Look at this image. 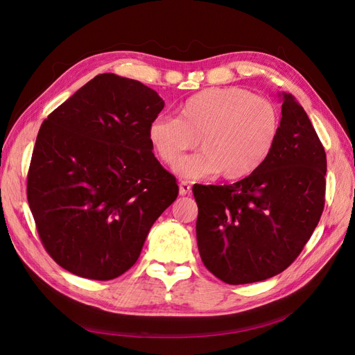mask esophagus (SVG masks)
I'll return each instance as SVG.
<instances>
[{
    "instance_id": "esophagus-1",
    "label": "esophagus",
    "mask_w": 355,
    "mask_h": 355,
    "mask_svg": "<svg viewBox=\"0 0 355 355\" xmlns=\"http://www.w3.org/2000/svg\"><path fill=\"white\" fill-rule=\"evenodd\" d=\"M191 191V185H190V182H187V181H181L180 182V194L181 196H185V194H189Z\"/></svg>"
}]
</instances>
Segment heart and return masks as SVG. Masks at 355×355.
<instances>
[{"mask_svg": "<svg viewBox=\"0 0 355 355\" xmlns=\"http://www.w3.org/2000/svg\"><path fill=\"white\" fill-rule=\"evenodd\" d=\"M281 114L268 98L241 87H211L190 96L178 107V118L157 116L148 139L168 166H175L196 146L203 151L178 165L184 177L220 173L237 180L260 168L277 141Z\"/></svg>", "mask_w": 355, "mask_h": 355, "instance_id": "heart-1", "label": "heart"}]
</instances>
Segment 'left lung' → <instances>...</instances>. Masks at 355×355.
<instances>
[{
  "label": "left lung",
  "instance_id": "8db88e82",
  "mask_svg": "<svg viewBox=\"0 0 355 355\" xmlns=\"http://www.w3.org/2000/svg\"><path fill=\"white\" fill-rule=\"evenodd\" d=\"M325 174V149L306 112L284 93L281 130L260 168L230 185L193 187L204 266L229 285L284 272L321 218Z\"/></svg>",
  "mask_w": 355,
  "mask_h": 355
}]
</instances>
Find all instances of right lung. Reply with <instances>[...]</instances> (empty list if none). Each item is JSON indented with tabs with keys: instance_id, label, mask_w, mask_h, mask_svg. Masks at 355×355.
<instances>
[{
	"instance_id": "right-lung-1",
	"label": "right lung",
	"mask_w": 355,
	"mask_h": 355,
	"mask_svg": "<svg viewBox=\"0 0 355 355\" xmlns=\"http://www.w3.org/2000/svg\"><path fill=\"white\" fill-rule=\"evenodd\" d=\"M164 101L138 80L98 74L44 119L27 175L37 233L55 263L110 281L132 268L178 196L148 126Z\"/></svg>"
}]
</instances>
